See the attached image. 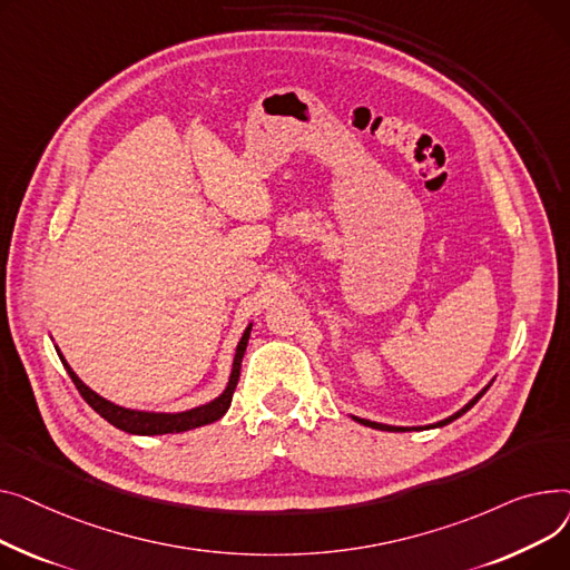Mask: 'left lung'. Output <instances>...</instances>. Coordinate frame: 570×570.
Here are the masks:
<instances>
[{"instance_id": "obj_1", "label": "left lung", "mask_w": 570, "mask_h": 570, "mask_svg": "<svg viewBox=\"0 0 570 570\" xmlns=\"http://www.w3.org/2000/svg\"><path fill=\"white\" fill-rule=\"evenodd\" d=\"M494 382V380H492ZM490 382V384H492ZM490 384H485L472 400H470V403H466L464 407H460L455 414H451V416H446V419H442V421H438V423H430V425H416V428H407V425H386V423H377V421H371V419H361V416H352L356 423H361V425H367V428H375V430H389V432H407V430H428V428H442V425H449L451 421H455L458 416H462L464 412H470L476 403H479V400L483 397V393L490 389Z\"/></svg>"}]
</instances>
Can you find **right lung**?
Wrapping results in <instances>:
<instances>
[{"instance_id": "1", "label": "right lung", "mask_w": 570, "mask_h": 570, "mask_svg": "<svg viewBox=\"0 0 570 570\" xmlns=\"http://www.w3.org/2000/svg\"><path fill=\"white\" fill-rule=\"evenodd\" d=\"M250 328H253V322L244 328L242 338L237 343V350H234V358H232V371H229V380L223 389L220 395H216L214 400H209V403L205 405H197L193 410H184V412H151V410H132V407H124V405H117L112 403V400L98 395L94 389H89L76 373L73 367L66 363L63 354L59 352V347L55 345L57 350V356L59 361L63 363L66 373H69V377L73 380L76 389L80 391V395L85 397V403L96 412L104 416L108 423H112L115 428L128 432V434H145V438H154V434H175V432H186V430H195L199 425H209L214 421H218L232 405V395H234V389H237V382H239V373H242V358H244V352H246V345H248V338H250Z\"/></svg>"}]
</instances>
